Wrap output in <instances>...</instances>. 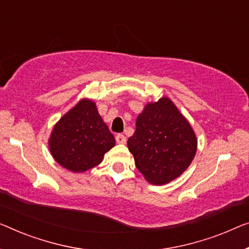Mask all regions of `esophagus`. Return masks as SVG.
Masks as SVG:
<instances>
[{"instance_id": "34e87169", "label": "esophagus", "mask_w": 249, "mask_h": 249, "mask_svg": "<svg viewBox=\"0 0 249 249\" xmlns=\"http://www.w3.org/2000/svg\"><path fill=\"white\" fill-rule=\"evenodd\" d=\"M115 139H116V142L118 144H125L126 143V137L123 134H117Z\"/></svg>"}]
</instances>
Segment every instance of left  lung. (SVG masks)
<instances>
[{"label":"left lung","instance_id":"1","mask_svg":"<svg viewBox=\"0 0 249 249\" xmlns=\"http://www.w3.org/2000/svg\"><path fill=\"white\" fill-rule=\"evenodd\" d=\"M135 165L152 184H164L182 174L194 160L196 139L188 121L169 98L148 104L127 141Z\"/></svg>","mask_w":249,"mask_h":249}]
</instances>
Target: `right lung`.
<instances>
[{
    "label": "right lung",
    "instance_id": "obj_1",
    "mask_svg": "<svg viewBox=\"0 0 249 249\" xmlns=\"http://www.w3.org/2000/svg\"><path fill=\"white\" fill-rule=\"evenodd\" d=\"M114 145V135L95 104L88 99L80 101L60 118L49 141L54 160L72 172H84L98 165Z\"/></svg>",
    "mask_w": 249,
    "mask_h": 249
}]
</instances>
